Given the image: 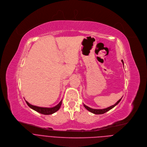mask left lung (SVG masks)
Wrapping results in <instances>:
<instances>
[{
    "instance_id": "8db88e82",
    "label": "left lung",
    "mask_w": 147,
    "mask_h": 147,
    "mask_svg": "<svg viewBox=\"0 0 147 147\" xmlns=\"http://www.w3.org/2000/svg\"><path fill=\"white\" fill-rule=\"evenodd\" d=\"M121 61H122V63H123V65H124V61H123V60H122ZM122 98H123V97H122ZM122 98H120L115 104H114V105H113L109 107H107V108H106V109H91V108L89 107L86 105L85 104H84V107H85L88 111H89L90 112H91V113H93V114H104L105 113L107 112V111H109V110H110L111 109H113L115 106H116V105L120 102V101L121 100Z\"/></svg>"
}]
</instances>
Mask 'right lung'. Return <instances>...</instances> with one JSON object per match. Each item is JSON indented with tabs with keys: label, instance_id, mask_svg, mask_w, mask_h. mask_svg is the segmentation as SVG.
<instances>
[{
	"label": "right lung",
	"instance_id": "1",
	"mask_svg": "<svg viewBox=\"0 0 147 147\" xmlns=\"http://www.w3.org/2000/svg\"><path fill=\"white\" fill-rule=\"evenodd\" d=\"M26 102L27 103V104L28 105V106L29 107L32 109H33V110L42 114H45V115H50L52 114L53 113H56V111H57L61 107V105L62 104V100H61V101L56 106L53 107H38V106H36V105H33L30 104L29 102H28L27 101H26Z\"/></svg>",
	"mask_w": 147,
	"mask_h": 147
}]
</instances>
